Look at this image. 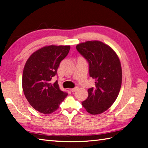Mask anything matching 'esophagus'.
Segmentation results:
<instances>
[{"label":"esophagus","instance_id":"obj_1","mask_svg":"<svg viewBox=\"0 0 148 148\" xmlns=\"http://www.w3.org/2000/svg\"><path fill=\"white\" fill-rule=\"evenodd\" d=\"M78 90V88L77 87H75L74 88H73V89H71V91H72V92H75V91H76L77 90Z\"/></svg>","mask_w":148,"mask_h":148}]
</instances>
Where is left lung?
<instances>
[{"mask_svg": "<svg viewBox=\"0 0 148 148\" xmlns=\"http://www.w3.org/2000/svg\"><path fill=\"white\" fill-rule=\"evenodd\" d=\"M76 49L88 60L90 75L95 79V86L88 89V97L82 105L91 114H100L110 107L119 94L121 62L115 51L100 41L81 43Z\"/></svg>", "mask_w": 148, "mask_h": 148, "instance_id": "8db88e82", "label": "left lung"}]
</instances>
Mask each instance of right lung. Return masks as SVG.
Returning a JSON list of instances; mask_svg holds the SVG:
<instances>
[{"instance_id": "right-lung-1", "label": "right lung", "mask_w": 148, "mask_h": 148, "mask_svg": "<svg viewBox=\"0 0 148 148\" xmlns=\"http://www.w3.org/2000/svg\"><path fill=\"white\" fill-rule=\"evenodd\" d=\"M70 48L69 45L43 47L26 61L22 77L23 92L31 106L40 113L50 114L57 110L68 95L60 90L57 81L52 83L51 79Z\"/></svg>"}]
</instances>
